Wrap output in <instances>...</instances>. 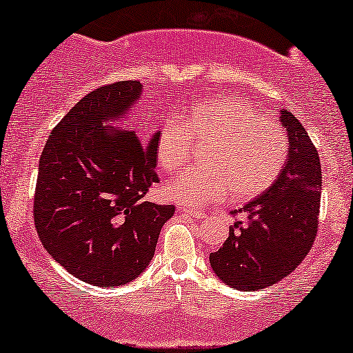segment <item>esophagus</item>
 Returning a JSON list of instances; mask_svg holds the SVG:
<instances>
[{
    "label": "esophagus",
    "mask_w": 353,
    "mask_h": 353,
    "mask_svg": "<svg viewBox=\"0 0 353 353\" xmlns=\"http://www.w3.org/2000/svg\"><path fill=\"white\" fill-rule=\"evenodd\" d=\"M181 210L185 212V214L190 215V217H195V219H203V217H205V210L190 209V207H181Z\"/></svg>",
    "instance_id": "obj_1"
}]
</instances>
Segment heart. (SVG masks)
Masks as SVG:
<instances>
[{
  "label": "heart",
  "instance_id": "obj_1",
  "mask_svg": "<svg viewBox=\"0 0 353 353\" xmlns=\"http://www.w3.org/2000/svg\"><path fill=\"white\" fill-rule=\"evenodd\" d=\"M202 165L177 176L165 192L184 205L220 201L248 202L273 188L288 161L284 130L256 113L250 100L223 95L201 101L185 114L184 125L168 123L154 143L156 161L168 174L192 159L194 144L203 146Z\"/></svg>",
  "mask_w": 353,
  "mask_h": 353
}]
</instances>
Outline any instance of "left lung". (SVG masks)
Listing matches in <instances>:
<instances>
[{
    "label": "left lung",
    "mask_w": 353,
    "mask_h": 353,
    "mask_svg": "<svg viewBox=\"0 0 353 353\" xmlns=\"http://www.w3.org/2000/svg\"><path fill=\"white\" fill-rule=\"evenodd\" d=\"M281 123L290 139L281 176L268 192L230 212L235 223L228 239L210 253L214 273L240 291L263 290L291 274L312 248L319 227V154L294 114L284 110Z\"/></svg>",
    "instance_id": "left-lung-1"
}]
</instances>
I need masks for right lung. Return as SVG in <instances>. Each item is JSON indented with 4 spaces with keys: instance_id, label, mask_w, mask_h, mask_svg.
Masks as SVG:
<instances>
[{
    "instance_id": "1",
    "label": "right lung",
    "mask_w": 353,
    "mask_h": 353,
    "mask_svg": "<svg viewBox=\"0 0 353 353\" xmlns=\"http://www.w3.org/2000/svg\"><path fill=\"white\" fill-rule=\"evenodd\" d=\"M141 95L138 80L103 85L85 95L50 133L39 159L34 225L46 252L93 286L133 281L150 265L174 205L148 202L159 182L156 133L117 131L110 123Z\"/></svg>"
}]
</instances>
